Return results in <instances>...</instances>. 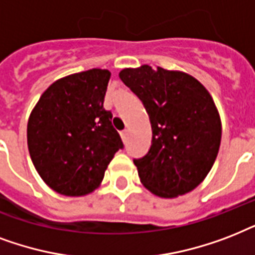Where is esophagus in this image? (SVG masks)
Listing matches in <instances>:
<instances>
[{
	"mask_svg": "<svg viewBox=\"0 0 255 255\" xmlns=\"http://www.w3.org/2000/svg\"><path fill=\"white\" fill-rule=\"evenodd\" d=\"M120 134H121V138H122V141H124V142H126V138H128V130H122V131H121V133H120Z\"/></svg>",
	"mask_w": 255,
	"mask_h": 255,
	"instance_id": "34e87169",
	"label": "esophagus"
}]
</instances>
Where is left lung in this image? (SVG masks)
<instances>
[{"instance_id": "obj_1", "label": "left lung", "mask_w": 255, "mask_h": 255, "mask_svg": "<svg viewBox=\"0 0 255 255\" xmlns=\"http://www.w3.org/2000/svg\"><path fill=\"white\" fill-rule=\"evenodd\" d=\"M142 101L151 124L147 154L134 159L143 186L161 198H175L198 186L221 145V118L210 93L183 72L142 65L120 72Z\"/></svg>"}]
</instances>
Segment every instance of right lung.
I'll list each match as a JSON object with an SVG mask.
<instances>
[{"mask_svg":"<svg viewBox=\"0 0 255 255\" xmlns=\"http://www.w3.org/2000/svg\"><path fill=\"white\" fill-rule=\"evenodd\" d=\"M109 70L90 69L53 82L27 122V147L47 186L85 195L100 186L114 154L124 147L104 109Z\"/></svg>","mask_w":255,"mask_h":255,"instance_id":"right-lung-1","label":"right lung"}]
</instances>
